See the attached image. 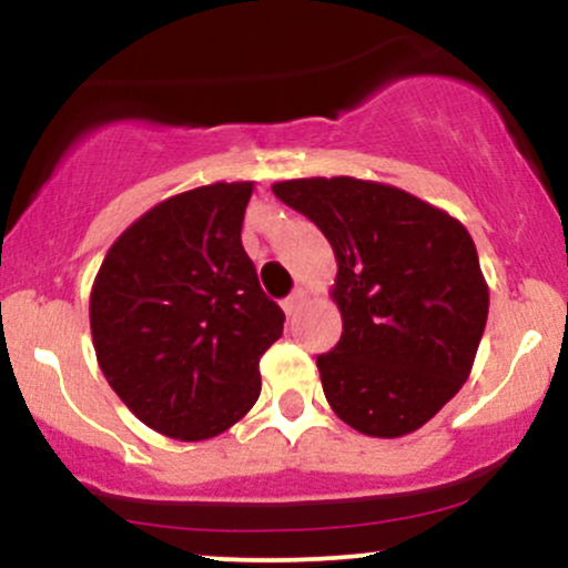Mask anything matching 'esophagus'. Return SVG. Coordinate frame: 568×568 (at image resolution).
I'll return each instance as SVG.
<instances>
[{
  "label": "esophagus",
  "mask_w": 568,
  "mask_h": 568,
  "mask_svg": "<svg viewBox=\"0 0 568 568\" xmlns=\"http://www.w3.org/2000/svg\"><path fill=\"white\" fill-rule=\"evenodd\" d=\"M306 302V293L302 291V288H298V291H293L291 293V296L288 298H285V302H283V310H285V315H296V312L298 310H302V304Z\"/></svg>",
  "instance_id": "1"
}]
</instances>
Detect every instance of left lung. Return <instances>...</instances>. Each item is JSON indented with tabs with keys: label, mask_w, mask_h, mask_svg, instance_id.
I'll return each mask as SVG.
<instances>
[{
	"label": "left lung",
	"mask_w": 568,
	"mask_h": 568,
	"mask_svg": "<svg viewBox=\"0 0 568 568\" xmlns=\"http://www.w3.org/2000/svg\"><path fill=\"white\" fill-rule=\"evenodd\" d=\"M325 234L338 264L331 296L342 338L317 357L325 400L371 438L427 425L473 371L488 285L470 232L440 207L352 179L272 186Z\"/></svg>",
	"instance_id": "left-lung-1"
}]
</instances>
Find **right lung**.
<instances>
[{
    "label": "right lung",
    "instance_id": "add662e5",
    "mask_svg": "<svg viewBox=\"0 0 568 568\" xmlns=\"http://www.w3.org/2000/svg\"><path fill=\"white\" fill-rule=\"evenodd\" d=\"M253 181H219L162 200L109 247L93 291L98 366L120 400L168 438L207 440L262 393L258 357L283 336L247 258Z\"/></svg>",
    "mask_w": 568,
    "mask_h": 568
}]
</instances>
